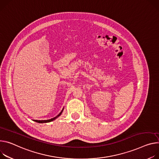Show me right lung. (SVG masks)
Segmentation results:
<instances>
[{"mask_svg": "<svg viewBox=\"0 0 159 159\" xmlns=\"http://www.w3.org/2000/svg\"><path fill=\"white\" fill-rule=\"evenodd\" d=\"M63 110H61V111L58 115H57V116H56L55 117H54V118H52V119H49V120H35L34 121L36 122H38V123H47V122H51V121L55 120L56 118H57L59 116H60L61 114L62 113V112H63Z\"/></svg>", "mask_w": 159, "mask_h": 159, "instance_id": "right-lung-1", "label": "right lung"}]
</instances>
